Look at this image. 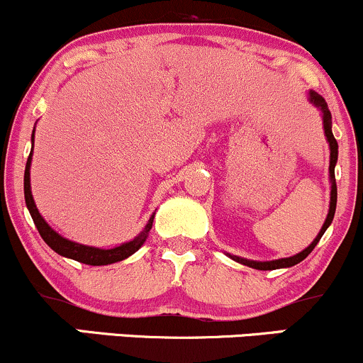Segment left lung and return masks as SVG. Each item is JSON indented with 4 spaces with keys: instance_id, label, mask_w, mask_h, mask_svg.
I'll list each match as a JSON object with an SVG mask.
<instances>
[{
    "instance_id": "obj_1",
    "label": "left lung",
    "mask_w": 363,
    "mask_h": 363,
    "mask_svg": "<svg viewBox=\"0 0 363 363\" xmlns=\"http://www.w3.org/2000/svg\"><path fill=\"white\" fill-rule=\"evenodd\" d=\"M309 101L314 104L318 109H320L323 112V123H324V135H326L328 138V143H329V150H331V157H329V181H331V201H329V211H328V216H326V222H324L323 228L319 230L318 237H315L314 240H312V244L309 247L303 249L302 252L295 254V256H290V257H281V259H274V261H251V259H244V257H239V256H228L232 257V259L240 262V264H245L249 266V268H254V269H262V272H268V269H278V268H290V266H295L298 264V262L306 259L307 256L312 252V249L318 245V242L320 240V237L324 235V232H326V228L331 225L333 218H335V211H336V198H338V191H336V179H335V165L336 162H338V143H336L335 136H333V121H331V112L328 109V104L324 101L323 97H320L319 94H315V91H309Z\"/></svg>"
}]
</instances>
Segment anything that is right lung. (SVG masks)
<instances>
[{
	"label": "right lung",
	"instance_id": "right-lung-1",
	"mask_svg": "<svg viewBox=\"0 0 363 363\" xmlns=\"http://www.w3.org/2000/svg\"><path fill=\"white\" fill-rule=\"evenodd\" d=\"M35 133V129H34ZM32 141H34V135H32ZM30 162H32V150L30 155L27 158V165H25V176H23V193H25V203H27L28 211H30L32 220H34L37 230H39L40 237L44 239V242L56 251L60 256L69 257V259H74L78 262H83V264H90V266H104V264H112V262H118L126 259V257L135 254L141 245L145 244L147 240L150 228H152L153 223V216H150L147 227L143 228V232L138 237H135L129 242H124L118 245V247L112 249H99V247H91V245H83L78 242H73V240L65 239L57 234L56 230H52L49 227V223L40 216L39 210H37L34 198H32V191H30Z\"/></svg>",
	"mask_w": 363,
	"mask_h": 363
}]
</instances>
